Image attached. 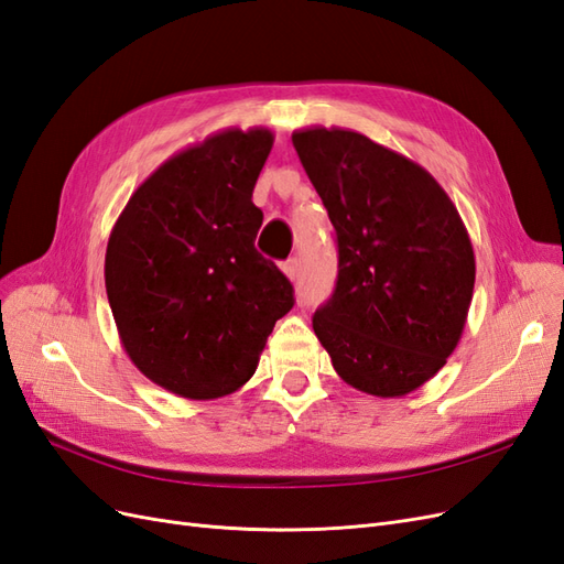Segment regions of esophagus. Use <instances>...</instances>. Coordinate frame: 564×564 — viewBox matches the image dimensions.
Returning a JSON list of instances; mask_svg holds the SVG:
<instances>
[{
	"label": "esophagus",
	"instance_id": "1",
	"mask_svg": "<svg viewBox=\"0 0 564 564\" xmlns=\"http://www.w3.org/2000/svg\"><path fill=\"white\" fill-rule=\"evenodd\" d=\"M282 270H284V275L294 282L299 278V259H296V256H292V259H286L282 263Z\"/></svg>",
	"mask_w": 564,
	"mask_h": 564
}]
</instances>
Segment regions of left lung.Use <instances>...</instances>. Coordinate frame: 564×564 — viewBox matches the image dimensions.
Segmentation results:
<instances>
[{"label":"left lung","instance_id":"left-lung-1","mask_svg":"<svg viewBox=\"0 0 564 564\" xmlns=\"http://www.w3.org/2000/svg\"><path fill=\"white\" fill-rule=\"evenodd\" d=\"M336 230L338 278L313 329L348 386L402 398L445 367L468 317L475 253L442 185L348 129L292 135Z\"/></svg>","mask_w":564,"mask_h":564}]
</instances>
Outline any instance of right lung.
<instances>
[{
  "mask_svg": "<svg viewBox=\"0 0 564 564\" xmlns=\"http://www.w3.org/2000/svg\"><path fill=\"white\" fill-rule=\"evenodd\" d=\"M275 135L228 129L166 160L119 214L106 292L141 373L187 400L242 388L294 286L253 242V185Z\"/></svg>",
  "mask_w": 564,
  "mask_h": 564,
  "instance_id": "obj_1",
  "label": "right lung"
}]
</instances>
